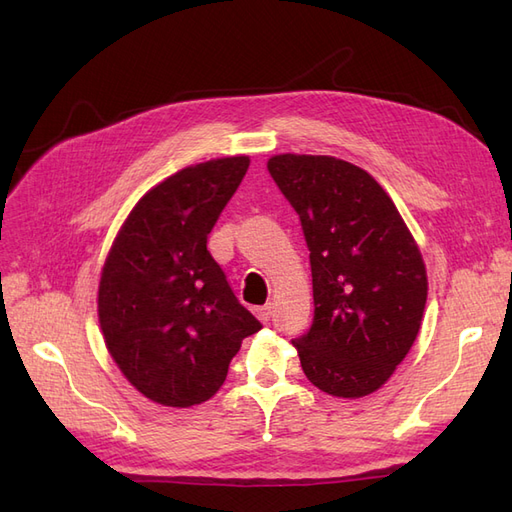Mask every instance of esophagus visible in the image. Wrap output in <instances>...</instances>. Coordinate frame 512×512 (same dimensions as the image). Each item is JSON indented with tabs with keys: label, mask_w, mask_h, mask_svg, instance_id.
Returning <instances> with one entry per match:
<instances>
[{
	"label": "esophagus",
	"mask_w": 512,
	"mask_h": 512,
	"mask_svg": "<svg viewBox=\"0 0 512 512\" xmlns=\"http://www.w3.org/2000/svg\"><path fill=\"white\" fill-rule=\"evenodd\" d=\"M271 303H267V305H262V307H254V314H256V318L260 320V322H269V318H271Z\"/></svg>",
	"instance_id": "1"
}]
</instances>
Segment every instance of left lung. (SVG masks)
I'll list each match as a JSON object with an SVG mask.
<instances>
[{
  "label": "left lung",
  "instance_id": "obj_1",
  "mask_svg": "<svg viewBox=\"0 0 512 512\" xmlns=\"http://www.w3.org/2000/svg\"><path fill=\"white\" fill-rule=\"evenodd\" d=\"M269 173L299 213L314 284V322L292 339L307 380L333 397L378 391L421 329L427 271L382 185L333 156L280 153Z\"/></svg>",
  "mask_w": 512,
  "mask_h": 512
}]
</instances>
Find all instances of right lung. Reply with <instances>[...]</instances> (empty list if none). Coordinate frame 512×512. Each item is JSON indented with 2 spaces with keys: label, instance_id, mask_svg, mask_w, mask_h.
Listing matches in <instances>:
<instances>
[{
  "label": "right lung",
  "instance_id": "right-lung-1",
  "mask_svg": "<svg viewBox=\"0 0 512 512\" xmlns=\"http://www.w3.org/2000/svg\"><path fill=\"white\" fill-rule=\"evenodd\" d=\"M250 158L185 166L130 211L98 288L104 344L147 399L190 408L211 399L247 335L262 324L230 290L207 237Z\"/></svg>",
  "mask_w": 512,
  "mask_h": 512
}]
</instances>
